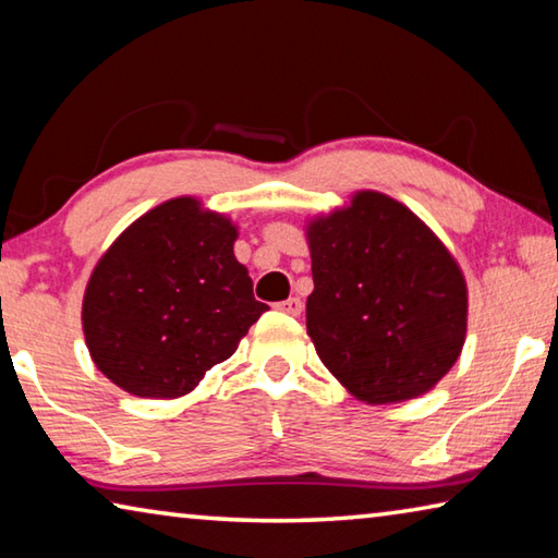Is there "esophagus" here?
<instances>
[{
	"label": "esophagus",
	"mask_w": 558,
	"mask_h": 558,
	"mask_svg": "<svg viewBox=\"0 0 558 558\" xmlns=\"http://www.w3.org/2000/svg\"><path fill=\"white\" fill-rule=\"evenodd\" d=\"M278 310H282V313H286V315L298 317V315L302 313V300H300V298L282 300V302H278Z\"/></svg>",
	"instance_id": "obj_1"
}]
</instances>
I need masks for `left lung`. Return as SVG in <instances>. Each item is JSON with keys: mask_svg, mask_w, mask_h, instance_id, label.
<instances>
[{"mask_svg": "<svg viewBox=\"0 0 558 558\" xmlns=\"http://www.w3.org/2000/svg\"><path fill=\"white\" fill-rule=\"evenodd\" d=\"M307 241V335L327 369L366 403L433 389L468 329L465 278L446 245L379 192L310 223Z\"/></svg>", "mask_w": 558, "mask_h": 558, "instance_id": "1", "label": "left lung"}]
</instances>
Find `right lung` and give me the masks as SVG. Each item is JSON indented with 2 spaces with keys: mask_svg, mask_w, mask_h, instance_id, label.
<instances>
[{
  "mask_svg": "<svg viewBox=\"0 0 558 558\" xmlns=\"http://www.w3.org/2000/svg\"><path fill=\"white\" fill-rule=\"evenodd\" d=\"M235 229L196 199L159 204L110 245L83 298L93 362L143 399L192 391L266 313L233 256Z\"/></svg>",
  "mask_w": 558,
  "mask_h": 558,
  "instance_id": "add662e5",
  "label": "right lung"
}]
</instances>
